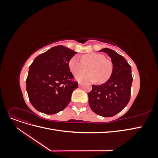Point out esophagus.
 Returning a JSON list of instances; mask_svg holds the SVG:
<instances>
[{"label":"esophagus","mask_w":158,"mask_h":158,"mask_svg":"<svg viewBox=\"0 0 158 158\" xmlns=\"http://www.w3.org/2000/svg\"><path fill=\"white\" fill-rule=\"evenodd\" d=\"M82 85H83V83H82V82H79V83H78V86H79V87L82 86Z\"/></svg>","instance_id":"esophagus-1"}]
</instances>
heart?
<instances>
[{
  "label": "heart",
  "instance_id": "b5f03b06",
  "mask_svg": "<svg viewBox=\"0 0 158 158\" xmlns=\"http://www.w3.org/2000/svg\"><path fill=\"white\" fill-rule=\"evenodd\" d=\"M69 68L73 74L81 72L88 67L89 72L88 73L76 74L75 78L82 82H95L104 83L107 81L113 73V64L112 61L105 59L102 54L92 52L84 55L82 59L78 56H74L70 59L69 63Z\"/></svg>",
  "mask_w": 158,
  "mask_h": 158
}]
</instances>
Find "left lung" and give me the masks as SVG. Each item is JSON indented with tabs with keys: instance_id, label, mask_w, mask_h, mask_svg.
I'll return each mask as SVG.
<instances>
[{
	"instance_id": "obj_1",
	"label": "left lung",
	"mask_w": 158,
	"mask_h": 158,
	"mask_svg": "<svg viewBox=\"0 0 158 158\" xmlns=\"http://www.w3.org/2000/svg\"><path fill=\"white\" fill-rule=\"evenodd\" d=\"M99 52H104L111 58L113 73L106 82L92 85V89L88 94V102L95 113L110 117L122 111L130 101L132 82L131 66L123 56L111 49L103 48Z\"/></svg>"
}]
</instances>
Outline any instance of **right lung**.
<instances>
[{
    "mask_svg": "<svg viewBox=\"0 0 158 158\" xmlns=\"http://www.w3.org/2000/svg\"><path fill=\"white\" fill-rule=\"evenodd\" d=\"M76 52L64 46H55L38 55L30 65L26 90L37 111L55 114L70 103L72 94L78 88L69 66Z\"/></svg>",
    "mask_w": 158,
    "mask_h": 158,
    "instance_id": "add662e5",
    "label": "right lung"
}]
</instances>
